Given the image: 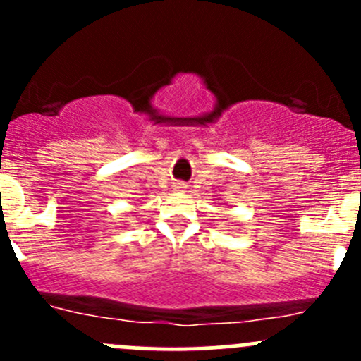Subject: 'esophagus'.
<instances>
[{
  "label": "esophagus",
  "instance_id": "1",
  "mask_svg": "<svg viewBox=\"0 0 361 361\" xmlns=\"http://www.w3.org/2000/svg\"><path fill=\"white\" fill-rule=\"evenodd\" d=\"M174 188H176L178 192H181V190H183V188H185V185H183V183H178V185H174Z\"/></svg>",
  "mask_w": 361,
  "mask_h": 361
}]
</instances>
